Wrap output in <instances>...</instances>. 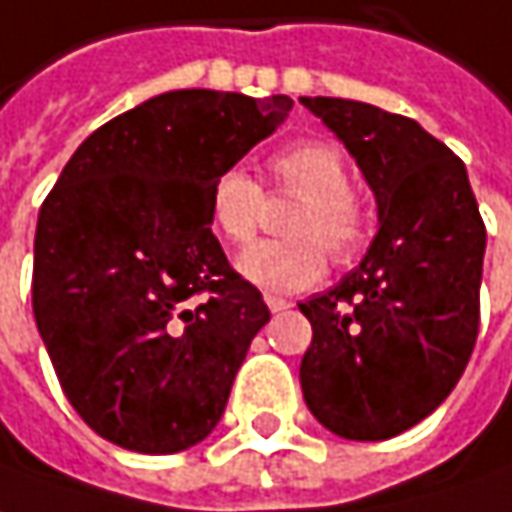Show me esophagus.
Returning a JSON list of instances; mask_svg holds the SVG:
<instances>
[{"mask_svg": "<svg viewBox=\"0 0 512 512\" xmlns=\"http://www.w3.org/2000/svg\"><path fill=\"white\" fill-rule=\"evenodd\" d=\"M266 306H269L272 312H286V309H292V300L278 298V295H266Z\"/></svg>", "mask_w": 512, "mask_h": 512, "instance_id": "esophagus-1", "label": "esophagus"}]
</instances>
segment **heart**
I'll list each match as a JSON object with an SVG mask.
<instances>
[{"label": "heart", "mask_w": 512, "mask_h": 512, "mask_svg": "<svg viewBox=\"0 0 512 512\" xmlns=\"http://www.w3.org/2000/svg\"><path fill=\"white\" fill-rule=\"evenodd\" d=\"M272 189L298 197L283 223L286 240L257 243L237 260L255 286L275 295H295L315 286L332 263H352L367 252L372 223L364 203L352 194L355 177L341 148L303 140L275 151L266 163ZM263 191L243 168H223L209 189V220L220 240L246 246L257 234Z\"/></svg>", "instance_id": "heart-1"}]
</instances>
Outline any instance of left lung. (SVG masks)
I'll list each match as a JSON object with an SVG mask.
<instances>
[{
    "label": "left lung",
    "mask_w": 512,
    "mask_h": 512,
    "mask_svg": "<svg viewBox=\"0 0 512 512\" xmlns=\"http://www.w3.org/2000/svg\"><path fill=\"white\" fill-rule=\"evenodd\" d=\"M300 102L344 140L381 214L361 266L300 303L312 323L300 387L326 430L384 441L424 421L473 355L487 232L464 163L415 120L369 102Z\"/></svg>",
    "instance_id": "obj_1"
}]
</instances>
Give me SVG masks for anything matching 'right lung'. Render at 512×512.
Listing matches in <instances>:
<instances>
[{
    "label": "right lung",
    "mask_w": 512,
    "mask_h": 512,
    "mask_svg": "<svg viewBox=\"0 0 512 512\" xmlns=\"http://www.w3.org/2000/svg\"><path fill=\"white\" fill-rule=\"evenodd\" d=\"M292 108L168 91L97 128L48 191L34 318L79 418L134 453L212 433L269 306L212 234L209 189Z\"/></svg>",
    "instance_id": "right-lung-1"
}]
</instances>
